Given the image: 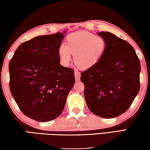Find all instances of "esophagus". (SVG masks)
<instances>
[{
    "instance_id": "obj_1",
    "label": "esophagus",
    "mask_w": 150,
    "mask_h": 150,
    "mask_svg": "<svg viewBox=\"0 0 150 150\" xmlns=\"http://www.w3.org/2000/svg\"><path fill=\"white\" fill-rule=\"evenodd\" d=\"M75 79L76 81H79L80 79V77H81V73L80 72L77 71V70H75Z\"/></svg>"
}]
</instances>
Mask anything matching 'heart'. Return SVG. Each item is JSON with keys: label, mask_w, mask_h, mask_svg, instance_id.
Wrapping results in <instances>:
<instances>
[{"label": "heart", "mask_w": 150, "mask_h": 150, "mask_svg": "<svg viewBox=\"0 0 150 150\" xmlns=\"http://www.w3.org/2000/svg\"><path fill=\"white\" fill-rule=\"evenodd\" d=\"M67 44H59L58 52L64 66L70 64L73 54L74 61L81 69H87L101 60L106 48V41L101 36L87 31L74 33L66 38Z\"/></svg>", "instance_id": "heart-1"}]
</instances>
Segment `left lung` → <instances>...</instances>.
Listing matches in <instances>:
<instances>
[{
  "instance_id": "left-lung-1",
  "label": "left lung",
  "mask_w": 150,
  "mask_h": 150,
  "mask_svg": "<svg viewBox=\"0 0 150 150\" xmlns=\"http://www.w3.org/2000/svg\"><path fill=\"white\" fill-rule=\"evenodd\" d=\"M106 41L96 66L81 73L84 97L92 113L116 117L129 108L140 90V63L134 48L110 32H99Z\"/></svg>"
}]
</instances>
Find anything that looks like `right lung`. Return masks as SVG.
<instances>
[{"label": "right lung", "mask_w": 150, "mask_h": 150, "mask_svg": "<svg viewBox=\"0 0 150 150\" xmlns=\"http://www.w3.org/2000/svg\"><path fill=\"white\" fill-rule=\"evenodd\" d=\"M66 33L23 42L9 63L11 94L22 113L35 121L58 117L75 84L74 71L59 64L58 50Z\"/></svg>", "instance_id": "right-lung-1"}]
</instances>
